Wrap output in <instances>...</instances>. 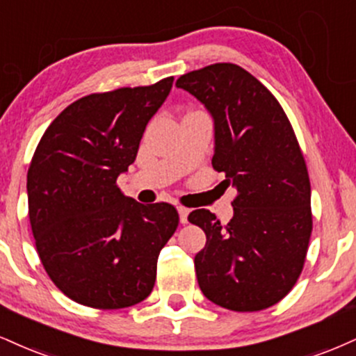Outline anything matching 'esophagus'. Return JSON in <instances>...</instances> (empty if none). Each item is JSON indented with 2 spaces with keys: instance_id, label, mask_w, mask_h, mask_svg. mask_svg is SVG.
I'll use <instances>...</instances> for the list:
<instances>
[{
  "instance_id": "esophagus-1",
  "label": "esophagus",
  "mask_w": 356,
  "mask_h": 356,
  "mask_svg": "<svg viewBox=\"0 0 356 356\" xmlns=\"http://www.w3.org/2000/svg\"><path fill=\"white\" fill-rule=\"evenodd\" d=\"M179 211V216H181V224H187V217H189V209L184 207V205H179L177 207Z\"/></svg>"
}]
</instances>
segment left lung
Masks as SVG:
<instances>
[{
    "label": "left lung",
    "mask_w": 356,
    "mask_h": 356,
    "mask_svg": "<svg viewBox=\"0 0 356 356\" xmlns=\"http://www.w3.org/2000/svg\"><path fill=\"white\" fill-rule=\"evenodd\" d=\"M175 86L212 114V167L224 172L225 189H237L229 224L205 209L189 213L207 237L194 259L197 282L209 300L227 310H265L297 284L314 227L297 136L275 96L237 64L191 71Z\"/></svg>",
    "instance_id": "1"
}]
</instances>
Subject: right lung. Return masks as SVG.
<instances>
[{
    "label": "right lung",
    "instance_id": "1",
    "mask_svg": "<svg viewBox=\"0 0 356 356\" xmlns=\"http://www.w3.org/2000/svg\"><path fill=\"white\" fill-rule=\"evenodd\" d=\"M174 78L94 92L42 134L28 169V213L53 284L81 305L118 310L143 302L157 257L179 225L167 202L139 204L118 187Z\"/></svg>",
    "mask_w": 356,
    "mask_h": 356
}]
</instances>
